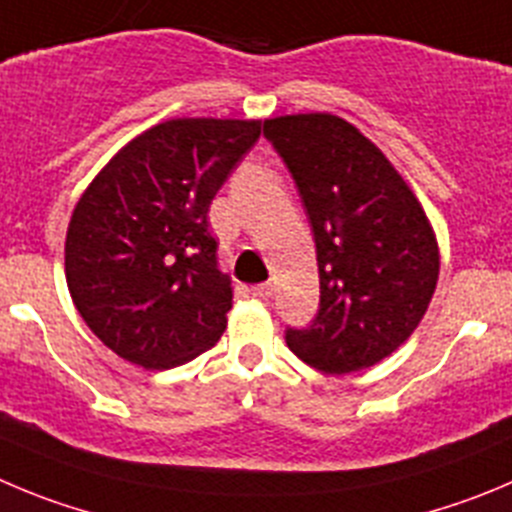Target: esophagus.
Instances as JSON below:
<instances>
[{
	"instance_id": "34e87169",
	"label": "esophagus",
	"mask_w": 512,
	"mask_h": 512,
	"mask_svg": "<svg viewBox=\"0 0 512 512\" xmlns=\"http://www.w3.org/2000/svg\"><path fill=\"white\" fill-rule=\"evenodd\" d=\"M252 295H255V298H260V300H270L272 298V283H260V285H252Z\"/></svg>"
}]
</instances>
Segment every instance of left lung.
Listing matches in <instances>:
<instances>
[{
    "mask_svg": "<svg viewBox=\"0 0 512 512\" xmlns=\"http://www.w3.org/2000/svg\"><path fill=\"white\" fill-rule=\"evenodd\" d=\"M308 214L321 308L288 328L290 351L326 374L369 369L407 341L439 278L434 229L376 143L331 113L265 121Z\"/></svg>",
    "mask_w": 512,
    "mask_h": 512,
    "instance_id": "1",
    "label": "left lung"
}]
</instances>
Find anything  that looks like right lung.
<instances>
[{"label":"right lung","instance_id":"add662e5","mask_svg":"<svg viewBox=\"0 0 512 512\" xmlns=\"http://www.w3.org/2000/svg\"><path fill=\"white\" fill-rule=\"evenodd\" d=\"M260 131L262 121L171 118L128 141L75 204L70 298L131 364L174 369L227 328L232 280L219 270L207 214Z\"/></svg>","mask_w":512,"mask_h":512}]
</instances>
